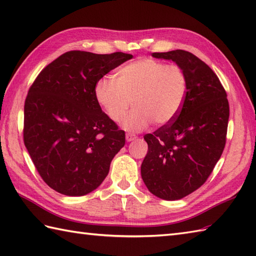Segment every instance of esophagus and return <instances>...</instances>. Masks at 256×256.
Instances as JSON below:
<instances>
[{
    "label": "esophagus",
    "mask_w": 256,
    "mask_h": 256,
    "mask_svg": "<svg viewBox=\"0 0 256 256\" xmlns=\"http://www.w3.org/2000/svg\"><path fill=\"white\" fill-rule=\"evenodd\" d=\"M136 135L135 134H132V133H128L126 135H125V138H126V140L128 142H132V140H136Z\"/></svg>",
    "instance_id": "1"
}]
</instances>
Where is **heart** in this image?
I'll list each match as a JSON object with an SVG mask.
<instances>
[{
  "mask_svg": "<svg viewBox=\"0 0 256 256\" xmlns=\"http://www.w3.org/2000/svg\"><path fill=\"white\" fill-rule=\"evenodd\" d=\"M187 94V77L178 64L143 58L120 68L116 80L101 78L94 96L106 116L128 131H140L153 122L166 125L177 118Z\"/></svg>",
  "mask_w": 256,
  "mask_h": 256,
  "instance_id": "b5f03b06",
  "label": "heart"
}]
</instances>
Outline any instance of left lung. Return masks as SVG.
Listing matches in <instances>:
<instances>
[{"mask_svg": "<svg viewBox=\"0 0 256 256\" xmlns=\"http://www.w3.org/2000/svg\"><path fill=\"white\" fill-rule=\"evenodd\" d=\"M182 67L187 77L184 106L172 122L144 140L148 150L140 166L150 192L164 200H178L202 186L224 150L229 102L219 78L194 54L177 50L153 52Z\"/></svg>", "mask_w": 256, "mask_h": 256, "instance_id": "8db88e82", "label": "left lung"}]
</instances>
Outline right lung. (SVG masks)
Returning <instances> with one entry per match:
<instances>
[{"label": "right lung", "mask_w": 256, "mask_h": 256, "mask_svg": "<svg viewBox=\"0 0 256 256\" xmlns=\"http://www.w3.org/2000/svg\"><path fill=\"white\" fill-rule=\"evenodd\" d=\"M133 56L72 50L46 66L30 86L24 106V144L48 186L84 196L108 176L125 133L101 110L94 86Z\"/></svg>", "instance_id": "add662e5"}]
</instances>
